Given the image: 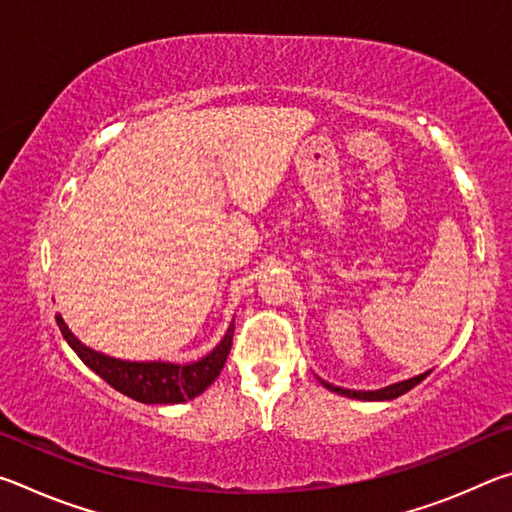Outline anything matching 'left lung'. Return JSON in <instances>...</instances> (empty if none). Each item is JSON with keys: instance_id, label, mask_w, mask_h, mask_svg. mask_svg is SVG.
<instances>
[{"instance_id": "left-lung-1", "label": "left lung", "mask_w": 512, "mask_h": 512, "mask_svg": "<svg viewBox=\"0 0 512 512\" xmlns=\"http://www.w3.org/2000/svg\"><path fill=\"white\" fill-rule=\"evenodd\" d=\"M429 372H424V375H418L413 379H406V381H397V384H391L386 388H379V391H350V388H341V386H332L323 381V386L329 388L332 393H339L345 397H352V400H366V402H381V400H395V397L404 395L406 391H411L413 386H418L420 381L427 377Z\"/></svg>"}]
</instances>
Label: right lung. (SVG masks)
Returning a JSON list of instances; mask_svg holds the SVG:
<instances>
[{
    "label": "right lung",
    "mask_w": 512,
    "mask_h": 512,
    "mask_svg": "<svg viewBox=\"0 0 512 512\" xmlns=\"http://www.w3.org/2000/svg\"><path fill=\"white\" fill-rule=\"evenodd\" d=\"M56 323L69 348L79 354L85 366L97 372L103 381H108L115 391L144 404H180L201 395L223 370L232 348V334H235V325H230L223 341L210 354H205L201 361L180 366V363L164 361H121L106 357V354L85 348L69 332L63 318L56 316Z\"/></svg>",
    "instance_id": "obj_1"
}]
</instances>
